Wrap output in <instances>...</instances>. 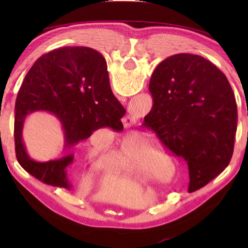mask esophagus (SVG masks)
I'll return each instance as SVG.
<instances>
[{"mask_svg":"<svg viewBox=\"0 0 248 248\" xmlns=\"http://www.w3.org/2000/svg\"><path fill=\"white\" fill-rule=\"evenodd\" d=\"M131 118H132V117H131ZM130 121H131V119H130Z\"/></svg>","mask_w":248,"mask_h":248,"instance_id":"34e87169","label":"esophagus"}]
</instances>
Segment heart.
Returning <instances> with one entry per match:
<instances>
[{"mask_svg": "<svg viewBox=\"0 0 248 248\" xmlns=\"http://www.w3.org/2000/svg\"><path fill=\"white\" fill-rule=\"evenodd\" d=\"M140 158L130 152H123L117 157V164L121 167H127V169H136L140 165Z\"/></svg>", "mask_w": 248, "mask_h": 248, "instance_id": "obj_1", "label": "heart"}]
</instances>
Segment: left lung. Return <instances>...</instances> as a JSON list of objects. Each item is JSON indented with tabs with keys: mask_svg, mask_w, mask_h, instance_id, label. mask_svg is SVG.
<instances>
[{
	"mask_svg": "<svg viewBox=\"0 0 248 248\" xmlns=\"http://www.w3.org/2000/svg\"><path fill=\"white\" fill-rule=\"evenodd\" d=\"M98 57L104 61L102 54ZM149 90L153 107L143 125L185 159L188 191L198 190L222 173L232 157L237 124L232 87L207 59L178 53L155 68Z\"/></svg>",
	"mask_w": 248,
	"mask_h": 248,
	"instance_id": "left-lung-1",
	"label": "left lung"
}]
</instances>
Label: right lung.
<instances>
[{"instance_id": "right-lung-1", "label": "right lung", "mask_w": 248, "mask_h": 248, "mask_svg": "<svg viewBox=\"0 0 248 248\" xmlns=\"http://www.w3.org/2000/svg\"><path fill=\"white\" fill-rule=\"evenodd\" d=\"M87 47H62L41 56L28 71L15 105L14 139L16 158L23 169L52 186L70 188L66 167L73 154L37 162L29 157L23 141L28 114L49 111L64 132V150L91 137L102 127L120 130L124 108L112 94L106 61Z\"/></svg>"}]
</instances>
